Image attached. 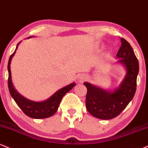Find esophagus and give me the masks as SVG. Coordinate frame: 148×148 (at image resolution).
I'll return each mask as SVG.
<instances>
[{
  "label": "esophagus",
  "instance_id": "1",
  "mask_svg": "<svg viewBox=\"0 0 148 148\" xmlns=\"http://www.w3.org/2000/svg\"><path fill=\"white\" fill-rule=\"evenodd\" d=\"M85 79H86V76L81 75V76H79V79H78V81H79V83H83V82L84 81Z\"/></svg>",
  "mask_w": 148,
  "mask_h": 148
}]
</instances>
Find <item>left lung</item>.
<instances>
[{
	"mask_svg": "<svg viewBox=\"0 0 148 148\" xmlns=\"http://www.w3.org/2000/svg\"><path fill=\"white\" fill-rule=\"evenodd\" d=\"M116 56L119 63L126 67V76L119 88L109 92L84 83L86 86V108L94 117L100 119H112L116 117L132 100L136 90V79L139 65L130 44L123 38Z\"/></svg>",
	"mask_w": 148,
	"mask_h": 148,
	"instance_id": "8db88e82",
	"label": "left lung"
}]
</instances>
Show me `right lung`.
Returning <instances> with one entry per match:
<instances>
[{"label":"right lung","instance_id":"add662e5","mask_svg":"<svg viewBox=\"0 0 148 148\" xmlns=\"http://www.w3.org/2000/svg\"><path fill=\"white\" fill-rule=\"evenodd\" d=\"M29 38H30V37H29ZM20 42L17 44L16 48L13 54L10 56L8 62V88L9 90H10V94H11L12 97L13 98L14 100L15 101V102L16 103L19 108L27 116L31 117V118L38 119L48 118V117L54 115L56 113L60 105V101H61L62 98L64 97V95L67 92L72 90L73 87L75 86L76 83H71L70 85H67L65 88L60 89L54 94H53L49 99H48L47 100L45 101H42V102H34V101H29L25 97H23V96H21L20 94L18 93L16 90L14 88L12 82L11 70H10V63H11L12 58L14 56V54H15L18 45Z\"/></svg>","mask_w":148,"mask_h":148}]
</instances>
